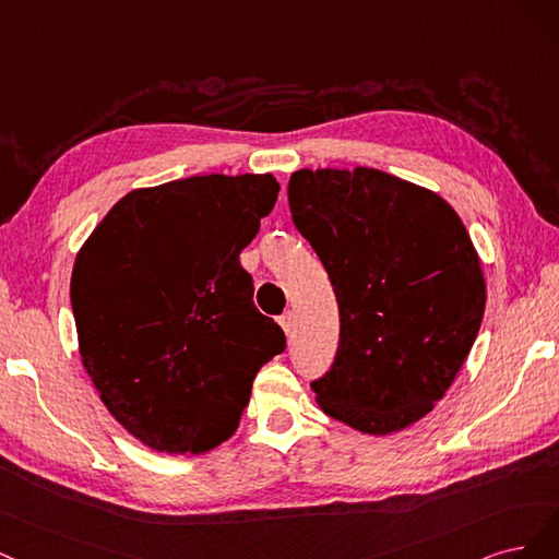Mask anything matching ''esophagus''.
I'll return each instance as SVG.
<instances>
[{
  "label": "esophagus",
  "instance_id": "34e87169",
  "mask_svg": "<svg viewBox=\"0 0 559 559\" xmlns=\"http://www.w3.org/2000/svg\"><path fill=\"white\" fill-rule=\"evenodd\" d=\"M278 325L283 328V332L290 336L293 334V330H295V313L293 311H287V313H283L281 318H278Z\"/></svg>",
  "mask_w": 559,
  "mask_h": 559
}]
</instances>
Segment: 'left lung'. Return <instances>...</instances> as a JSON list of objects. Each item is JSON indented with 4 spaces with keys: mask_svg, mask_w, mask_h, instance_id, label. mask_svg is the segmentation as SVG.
I'll return each mask as SVG.
<instances>
[{
    "mask_svg": "<svg viewBox=\"0 0 559 559\" xmlns=\"http://www.w3.org/2000/svg\"><path fill=\"white\" fill-rule=\"evenodd\" d=\"M293 223L338 301V348L318 406L385 437L435 408L469 355L485 281L460 215L437 192L369 169H299Z\"/></svg>",
    "mask_w": 559,
    "mask_h": 559,
    "instance_id": "8db88e82",
    "label": "left lung"
}]
</instances>
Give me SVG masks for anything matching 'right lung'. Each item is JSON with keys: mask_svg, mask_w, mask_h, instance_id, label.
<instances>
[{"mask_svg": "<svg viewBox=\"0 0 559 559\" xmlns=\"http://www.w3.org/2000/svg\"><path fill=\"white\" fill-rule=\"evenodd\" d=\"M272 174L139 188L104 215L71 272L79 350L111 416L159 453H206L239 427L285 334L239 262L272 213Z\"/></svg>", "mask_w": 559, "mask_h": 559, "instance_id": "obj_1", "label": "right lung"}]
</instances>
